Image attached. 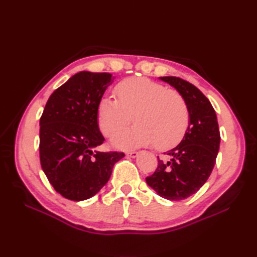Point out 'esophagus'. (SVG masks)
<instances>
[{
    "mask_svg": "<svg viewBox=\"0 0 257 257\" xmlns=\"http://www.w3.org/2000/svg\"><path fill=\"white\" fill-rule=\"evenodd\" d=\"M138 155H139V152H137V151H129V152H127V156L130 157V158H137Z\"/></svg>",
    "mask_w": 257,
    "mask_h": 257,
    "instance_id": "obj_1",
    "label": "esophagus"
}]
</instances>
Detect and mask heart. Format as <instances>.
I'll list each match as a JSON object with an SVG mask.
<instances>
[{
    "label": "heart",
    "instance_id": "heart-1",
    "mask_svg": "<svg viewBox=\"0 0 257 257\" xmlns=\"http://www.w3.org/2000/svg\"><path fill=\"white\" fill-rule=\"evenodd\" d=\"M116 99L103 97L97 110L102 134L113 137L132 122L136 127L112 140L117 148L155 144L165 151L178 146L188 133L190 110L187 100L174 89L146 77L125 78L114 88Z\"/></svg>",
    "mask_w": 257,
    "mask_h": 257
}]
</instances>
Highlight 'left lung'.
I'll return each mask as SVG.
<instances>
[{
	"label": "left lung",
	"mask_w": 257,
	"mask_h": 257,
	"mask_svg": "<svg viewBox=\"0 0 257 257\" xmlns=\"http://www.w3.org/2000/svg\"><path fill=\"white\" fill-rule=\"evenodd\" d=\"M187 100L190 110L188 133L176 148L165 152L155 173L146 178L149 187L162 198L180 201L202 188L214 168L220 148V130L210 100L189 81L173 76L160 77Z\"/></svg>",
	"instance_id": "8db88e82"
}]
</instances>
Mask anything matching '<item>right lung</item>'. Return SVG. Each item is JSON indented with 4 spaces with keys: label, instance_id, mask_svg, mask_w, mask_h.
I'll use <instances>...</instances> for the list:
<instances>
[{
    "label": "right lung",
    "instance_id": "obj_1",
    "mask_svg": "<svg viewBox=\"0 0 257 257\" xmlns=\"http://www.w3.org/2000/svg\"><path fill=\"white\" fill-rule=\"evenodd\" d=\"M109 73L79 72L53 92L40 120V159L48 181L64 198L84 201L100 191L123 152L98 151L105 138L97 110L112 84Z\"/></svg>",
    "mask_w": 257,
    "mask_h": 257
}]
</instances>
